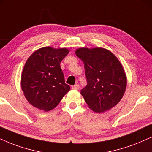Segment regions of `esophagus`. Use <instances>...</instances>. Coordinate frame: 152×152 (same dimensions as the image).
<instances>
[{"mask_svg":"<svg viewBox=\"0 0 152 152\" xmlns=\"http://www.w3.org/2000/svg\"><path fill=\"white\" fill-rule=\"evenodd\" d=\"M79 88H80L79 85L76 83V84H75L74 86H73L71 87V88L74 89V90H78V89H79Z\"/></svg>","mask_w":152,"mask_h":152,"instance_id":"34e87169","label":"esophagus"}]
</instances>
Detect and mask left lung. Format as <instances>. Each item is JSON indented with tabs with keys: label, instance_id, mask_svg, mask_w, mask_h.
I'll list each match as a JSON object with an SVG mask.
<instances>
[{
	"label": "left lung",
	"instance_id": "left-lung-1",
	"mask_svg": "<svg viewBox=\"0 0 152 152\" xmlns=\"http://www.w3.org/2000/svg\"><path fill=\"white\" fill-rule=\"evenodd\" d=\"M76 54L84 64L87 85L81 94L89 108L103 113L115 106L127 86L125 71L118 58L100 47L79 48Z\"/></svg>",
	"mask_w": 152,
	"mask_h": 152
}]
</instances>
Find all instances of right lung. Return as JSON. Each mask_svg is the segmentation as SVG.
I'll list each match as a JSON object with an SVG mask.
<instances>
[{"label": "right lung", "instance_id": "add662e5", "mask_svg": "<svg viewBox=\"0 0 152 152\" xmlns=\"http://www.w3.org/2000/svg\"><path fill=\"white\" fill-rule=\"evenodd\" d=\"M68 49L45 47L27 60L21 75V88L27 101L45 112L56 107L70 90L65 83L60 63Z\"/></svg>", "mask_w": 152, "mask_h": 152}]
</instances>
